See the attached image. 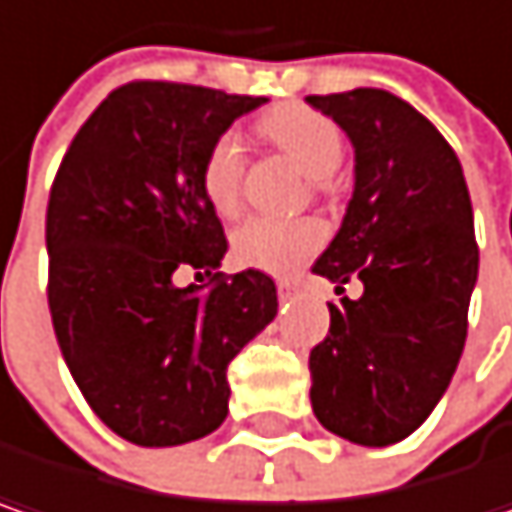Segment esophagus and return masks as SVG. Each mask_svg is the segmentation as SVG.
Wrapping results in <instances>:
<instances>
[{
    "mask_svg": "<svg viewBox=\"0 0 512 512\" xmlns=\"http://www.w3.org/2000/svg\"><path fill=\"white\" fill-rule=\"evenodd\" d=\"M278 293H281V299L287 302V299H296L299 293H302V284L299 281H278Z\"/></svg>",
    "mask_w": 512,
    "mask_h": 512,
    "instance_id": "esophagus-1",
    "label": "esophagus"
}]
</instances>
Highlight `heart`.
I'll use <instances>...</instances> for the list:
<instances>
[{"instance_id": "1", "label": "heart", "mask_w": 512, "mask_h": 512, "mask_svg": "<svg viewBox=\"0 0 512 512\" xmlns=\"http://www.w3.org/2000/svg\"><path fill=\"white\" fill-rule=\"evenodd\" d=\"M260 134L284 149L302 166L316 187H325V178L343 161V134L325 117L302 105L272 108L260 119ZM243 184V146L234 134H222L210 143L202 161V190L210 208L231 216L240 205ZM325 231L316 219H278V216H249L237 225L231 246L243 266L263 269L272 275L296 272L307 257L316 255Z\"/></svg>"}]
</instances>
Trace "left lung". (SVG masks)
Listing matches in <instances>:
<instances>
[{"instance_id":"1","label":"left lung","mask_w":512,"mask_h":512,"mask_svg":"<svg viewBox=\"0 0 512 512\" xmlns=\"http://www.w3.org/2000/svg\"><path fill=\"white\" fill-rule=\"evenodd\" d=\"M354 146V193L313 272L363 281L328 304V337L310 351V404L337 437L381 448L410 437L451 384L478 281L463 166L413 105L378 87L307 96Z\"/></svg>"}]
</instances>
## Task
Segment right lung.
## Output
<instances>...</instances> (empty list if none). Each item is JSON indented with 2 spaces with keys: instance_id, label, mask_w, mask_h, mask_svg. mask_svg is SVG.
Wrapping results in <instances>:
<instances>
[{
  "instance_id": "add662e5",
  "label": "right lung",
  "mask_w": 512,
  "mask_h": 512,
  "mask_svg": "<svg viewBox=\"0 0 512 512\" xmlns=\"http://www.w3.org/2000/svg\"><path fill=\"white\" fill-rule=\"evenodd\" d=\"M263 102L196 84H122L78 128L55 175V337L93 413L134 445L216 431L228 416V363L278 313L266 272H216L228 240L202 190L210 143ZM181 265L205 268L211 287L178 288Z\"/></svg>"
}]
</instances>
